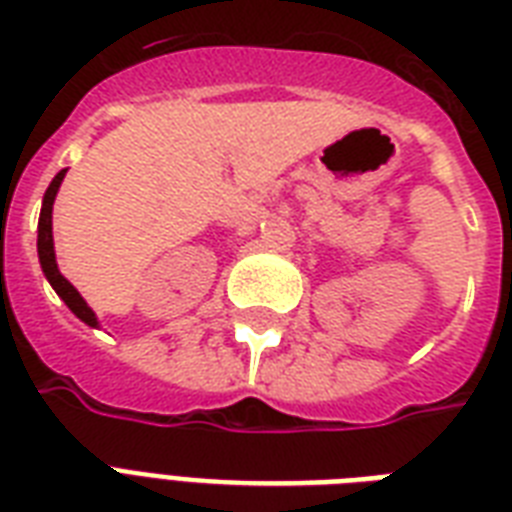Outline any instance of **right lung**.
Here are the masks:
<instances>
[{"label": "right lung", "instance_id": "obj_1", "mask_svg": "<svg viewBox=\"0 0 512 512\" xmlns=\"http://www.w3.org/2000/svg\"><path fill=\"white\" fill-rule=\"evenodd\" d=\"M66 176V170H61L58 176L50 181L47 186L45 197H42V213H39V227H37V253H39V264H42V272H45L47 283L53 285V291L66 301V307H69L74 315H77L82 323H87L90 328H98V318H95V312L87 307V301L79 296V291L74 285L61 275V269H58V261H55V248H53V202L55 194L61 189V181Z\"/></svg>", "mask_w": 512, "mask_h": 512}]
</instances>
